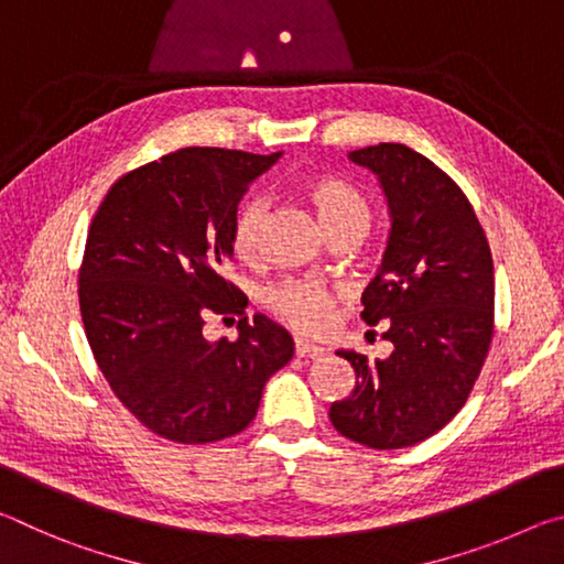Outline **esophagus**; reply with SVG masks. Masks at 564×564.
Returning a JSON list of instances; mask_svg holds the SVG:
<instances>
[{
    "instance_id": "34e87169",
    "label": "esophagus",
    "mask_w": 564,
    "mask_h": 564,
    "mask_svg": "<svg viewBox=\"0 0 564 564\" xmlns=\"http://www.w3.org/2000/svg\"><path fill=\"white\" fill-rule=\"evenodd\" d=\"M328 352V348L316 346V343L305 340V338H295V356L299 358H323Z\"/></svg>"
}]
</instances>
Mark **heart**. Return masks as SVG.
I'll use <instances>...</instances> for the list:
<instances>
[{
  "mask_svg": "<svg viewBox=\"0 0 564 564\" xmlns=\"http://www.w3.org/2000/svg\"><path fill=\"white\" fill-rule=\"evenodd\" d=\"M303 196L313 212H316L318 224L323 226L326 236L346 231L366 236L370 228L368 202L356 188L343 184L338 178H313L303 186ZM263 216L265 204L261 198H251V202H246L238 208L231 231V246L238 259L251 261L259 253ZM265 301H269L271 308L281 318L301 330H321L328 323L333 311V293L323 289V285L305 281H289L283 285H275L265 295Z\"/></svg>",
  "mask_w": 564,
  "mask_h": 564,
  "instance_id": "obj_1",
  "label": "heart"
}]
</instances>
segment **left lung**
Returning <instances> with one entry per match:
<instances>
[{"instance_id": "left-lung-1", "label": "left lung", "mask_w": 564, "mask_h": 564, "mask_svg": "<svg viewBox=\"0 0 564 564\" xmlns=\"http://www.w3.org/2000/svg\"><path fill=\"white\" fill-rule=\"evenodd\" d=\"M378 178L390 234L360 318L383 326L388 358L336 350L356 388L330 403L348 441L398 451L435 435L465 405L492 340L495 269L470 202L431 159L405 144L350 151Z\"/></svg>"}]
</instances>
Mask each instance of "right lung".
Returning a JSON list of instances; mask_svg holds the SVG:
<instances>
[{
  "label": "right lung",
  "instance_id": "1",
  "mask_svg": "<svg viewBox=\"0 0 564 564\" xmlns=\"http://www.w3.org/2000/svg\"><path fill=\"white\" fill-rule=\"evenodd\" d=\"M279 159L178 149L121 176L91 221L79 271L87 340L113 395L166 441L241 433L293 358L291 333L263 313L238 321L234 343L204 338L212 313L246 308L221 271L243 191Z\"/></svg>",
  "mask_w": 564,
  "mask_h": 564
}]
</instances>
